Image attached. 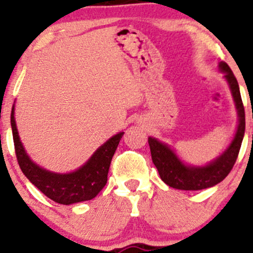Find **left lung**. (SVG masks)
Here are the masks:
<instances>
[{"label":"left lung","mask_w":253,"mask_h":253,"mask_svg":"<svg viewBox=\"0 0 253 253\" xmlns=\"http://www.w3.org/2000/svg\"><path fill=\"white\" fill-rule=\"evenodd\" d=\"M219 71L222 72L223 78L228 84L238 113L237 130L231 144L221 155L211 163L201 167L185 164L171 146L149 136L153 164L156 165L162 181L171 188L179 190H202L214 187L225 179L236 163L245 133V110L240 96L239 84L229 66L225 62H220Z\"/></svg>","instance_id":"1"}]
</instances>
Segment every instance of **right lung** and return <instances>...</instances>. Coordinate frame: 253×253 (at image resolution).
Wrapping results in <instances>:
<instances>
[{
	"instance_id": "add662e5",
	"label": "right lung",
	"mask_w": 253,
	"mask_h": 253,
	"mask_svg": "<svg viewBox=\"0 0 253 253\" xmlns=\"http://www.w3.org/2000/svg\"><path fill=\"white\" fill-rule=\"evenodd\" d=\"M14 114L15 106L11 108L10 125L17 162L24 175L42 194L54 202L68 206L72 203L89 201L103 189L107 183L110 162L123 138L124 132H119L118 134L109 138L77 170L68 173H59L43 169L30 158L20 140Z\"/></svg>"
}]
</instances>
